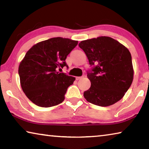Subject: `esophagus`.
I'll return each instance as SVG.
<instances>
[{"mask_svg": "<svg viewBox=\"0 0 149 149\" xmlns=\"http://www.w3.org/2000/svg\"><path fill=\"white\" fill-rule=\"evenodd\" d=\"M83 77H84V76H81V77H76V79H77V80H79V79H82Z\"/></svg>", "mask_w": 149, "mask_h": 149, "instance_id": "obj_1", "label": "esophagus"}]
</instances>
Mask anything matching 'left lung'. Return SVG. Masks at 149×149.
<instances>
[{"mask_svg": "<svg viewBox=\"0 0 149 149\" xmlns=\"http://www.w3.org/2000/svg\"><path fill=\"white\" fill-rule=\"evenodd\" d=\"M79 47L91 65L87 72L91 87L84 93L88 102L108 107L119 101L132 84V55L127 48L109 37L85 40Z\"/></svg>", "mask_w": 149, "mask_h": 149, "instance_id": "obj_1", "label": "left lung"}]
</instances>
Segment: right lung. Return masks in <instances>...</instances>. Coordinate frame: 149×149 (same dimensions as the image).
<instances>
[{"label": "right lung", "mask_w": 149, "mask_h": 149, "mask_svg": "<svg viewBox=\"0 0 149 149\" xmlns=\"http://www.w3.org/2000/svg\"><path fill=\"white\" fill-rule=\"evenodd\" d=\"M77 41L54 37L33 46L20 62V84L27 97L41 107L62 103L74 77L60 73L58 69L68 67L65 59L77 46Z\"/></svg>", "instance_id": "add662e5"}]
</instances>
